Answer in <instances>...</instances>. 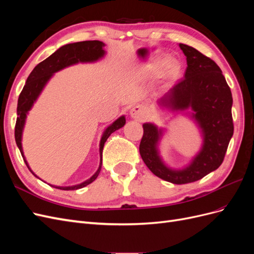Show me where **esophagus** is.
Masks as SVG:
<instances>
[{"instance_id":"1","label":"esophagus","mask_w":254,"mask_h":254,"mask_svg":"<svg viewBox=\"0 0 254 254\" xmlns=\"http://www.w3.org/2000/svg\"><path fill=\"white\" fill-rule=\"evenodd\" d=\"M130 115H131L132 119H135L137 121H143L146 118V112L142 106L137 105L130 110Z\"/></svg>"}]
</instances>
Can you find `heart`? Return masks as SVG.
Listing matches in <instances>:
<instances>
[{"label":"heart","instance_id":"1","mask_svg":"<svg viewBox=\"0 0 254 254\" xmlns=\"http://www.w3.org/2000/svg\"><path fill=\"white\" fill-rule=\"evenodd\" d=\"M161 67V63H153L148 64L147 66L145 67V73L146 74H153V73H157ZM179 68V64L176 63V61H173L171 63V64L168 65V70H170L172 73L177 72V70Z\"/></svg>","mask_w":254,"mask_h":254}]
</instances>
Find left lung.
Listing matches in <instances>:
<instances>
[{
    "label": "left lung",
    "mask_w": 254,
    "mask_h": 254,
    "mask_svg": "<svg viewBox=\"0 0 254 254\" xmlns=\"http://www.w3.org/2000/svg\"><path fill=\"white\" fill-rule=\"evenodd\" d=\"M179 47L187 56L186 73L158 104L172 110L191 109V118L202 132V148L189 166L172 170L159 156L158 143L162 129L145 123L140 155L146 166L159 178L174 184H186L200 180L221 165L234 131L233 99L225 76L215 61L187 44L180 43Z\"/></svg>",
    "instance_id": "obj_1"
}]
</instances>
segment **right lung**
Masks as SVG:
<instances>
[{"label":"right lung","mask_w":254,"mask_h":254,"mask_svg":"<svg viewBox=\"0 0 254 254\" xmlns=\"http://www.w3.org/2000/svg\"><path fill=\"white\" fill-rule=\"evenodd\" d=\"M105 43L98 40H93V41H81V42H76V43H70V44H65L64 47H61L58 49L55 53L52 54L50 57H48L45 60H43L42 63L39 64H37L35 66L32 73L29 74L27 77V80L25 82V86L21 91L19 99H18V107H17V122H16V127H14V139H16L17 146L19 147L21 155L24 159V162L27 166L28 170H30L27 161L24 158V155H23V149H22V132H23V128H24L25 124V120H26V115L28 111L32 109V107L34 103L36 102V99L38 96L40 95L41 91L45 87V84L50 80V78L53 76L54 73H56L63 68L78 63H94V61L101 59L105 55V51H104ZM126 120L125 117L119 118L117 121L107 128L103 136L101 139V144H99V155H101V164H99V167L97 172L91 177L90 179L87 181H84L78 186H73V187H54L59 190H78L81 188H84L88 184L93 182L101 172L102 168V157H103V148L104 145L107 141V139L110 136L112 132H114L115 130H118L122 128L125 125ZM36 176V175H35ZM37 177V176H36ZM53 187V186H52Z\"/></svg>","instance_id":"1"}]
</instances>
